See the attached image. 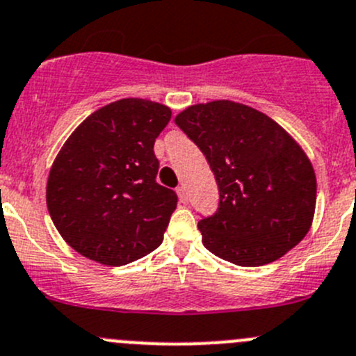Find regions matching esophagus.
I'll list each match as a JSON object with an SVG mask.
<instances>
[{
  "instance_id": "1",
  "label": "esophagus",
  "mask_w": 356,
  "mask_h": 356,
  "mask_svg": "<svg viewBox=\"0 0 356 356\" xmlns=\"http://www.w3.org/2000/svg\"><path fill=\"white\" fill-rule=\"evenodd\" d=\"M177 196H179V202L188 203V189H186V186H179Z\"/></svg>"
}]
</instances>
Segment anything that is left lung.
<instances>
[{"mask_svg": "<svg viewBox=\"0 0 356 356\" xmlns=\"http://www.w3.org/2000/svg\"><path fill=\"white\" fill-rule=\"evenodd\" d=\"M175 125L205 154L219 188V209L198 222L207 250L255 268L284 257L308 234L315 170L284 127L233 101L189 106Z\"/></svg>", "mask_w": 356, "mask_h": 356, "instance_id": "8db88e82", "label": "left lung"}]
</instances>
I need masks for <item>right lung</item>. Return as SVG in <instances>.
<instances>
[{"label": "right lung", "instance_id": "1", "mask_svg": "<svg viewBox=\"0 0 356 356\" xmlns=\"http://www.w3.org/2000/svg\"><path fill=\"white\" fill-rule=\"evenodd\" d=\"M172 111L122 99L92 113L67 137L47 182V207L69 247L99 264L123 266L163 241L177 195L156 182L154 140Z\"/></svg>", "mask_w": 356, "mask_h": 356}]
</instances>
